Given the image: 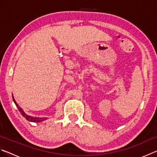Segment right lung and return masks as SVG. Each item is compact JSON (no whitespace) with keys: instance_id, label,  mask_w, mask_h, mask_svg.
I'll use <instances>...</instances> for the list:
<instances>
[{"instance_id":"1","label":"right lung","mask_w":157,"mask_h":157,"mask_svg":"<svg viewBox=\"0 0 157 157\" xmlns=\"http://www.w3.org/2000/svg\"><path fill=\"white\" fill-rule=\"evenodd\" d=\"M12 98H13V101H14L15 105L17 107H18V110H19V111L21 113V115H22L24 118H25L26 120H28V121H30V122H34V123H39V122H41V121H46L47 118H39V117H33V116H28L26 114L24 111H23V110L21 109L19 106L18 105V104L17 102H16V101L14 100V97H13L12 95Z\"/></svg>"}]
</instances>
